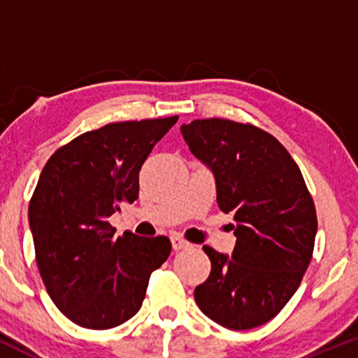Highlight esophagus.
Returning a JSON list of instances; mask_svg holds the SVG:
<instances>
[{
  "label": "esophagus",
  "mask_w": 358,
  "mask_h": 358,
  "mask_svg": "<svg viewBox=\"0 0 358 358\" xmlns=\"http://www.w3.org/2000/svg\"><path fill=\"white\" fill-rule=\"evenodd\" d=\"M171 245H173L175 250H180V249L188 248V245H190V242H187L183 237H180V236H173L171 237Z\"/></svg>",
  "instance_id": "34e87169"
}]
</instances>
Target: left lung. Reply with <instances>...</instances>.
<instances>
[{
	"label": "left lung",
	"mask_w": 358,
	"mask_h": 358,
	"mask_svg": "<svg viewBox=\"0 0 358 358\" xmlns=\"http://www.w3.org/2000/svg\"><path fill=\"white\" fill-rule=\"evenodd\" d=\"M182 134L215 175L219 208L236 220L232 257L203 245L212 269L195 287L196 305L229 330L261 327L296 293L313 257L311 193L286 148L261 127L208 117Z\"/></svg>",
	"instance_id": "left-lung-1"
}]
</instances>
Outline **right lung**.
<instances>
[{"mask_svg": "<svg viewBox=\"0 0 358 358\" xmlns=\"http://www.w3.org/2000/svg\"><path fill=\"white\" fill-rule=\"evenodd\" d=\"M176 121L110 122L43 166L28 207L36 266L48 296L79 327L108 330L136 315L151 273L170 256L168 237H114L109 217L138 200L139 170Z\"/></svg>", "mask_w": 358, "mask_h": 358, "instance_id": "obj_1", "label": "right lung"}]
</instances>
